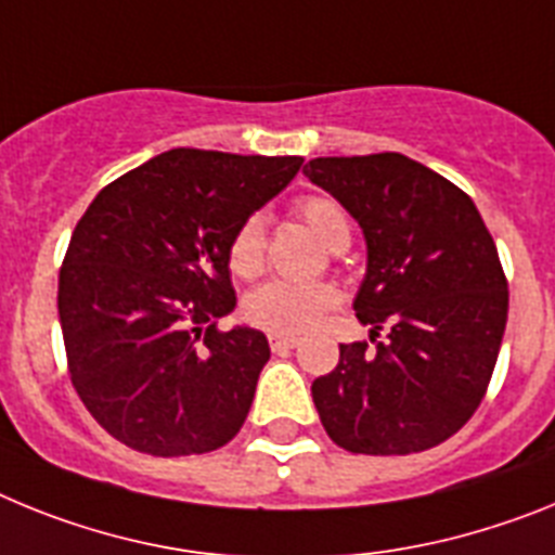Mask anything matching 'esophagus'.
<instances>
[{
    "instance_id": "esophagus-1",
    "label": "esophagus",
    "mask_w": 555,
    "mask_h": 555,
    "mask_svg": "<svg viewBox=\"0 0 555 555\" xmlns=\"http://www.w3.org/2000/svg\"><path fill=\"white\" fill-rule=\"evenodd\" d=\"M268 344H271L273 351H287L293 349V346H298V337L276 335V332H273V335H268Z\"/></svg>"
}]
</instances>
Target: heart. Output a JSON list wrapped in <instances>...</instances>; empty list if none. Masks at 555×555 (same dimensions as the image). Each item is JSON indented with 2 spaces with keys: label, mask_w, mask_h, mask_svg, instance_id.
<instances>
[{
  "label": "heart",
  "mask_w": 555,
  "mask_h": 555,
  "mask_svg": "<svg viewBox=\"0 0 555 555\" xmlns=\"http://www.w3.org/2000/svg\"><path fill=\"white\" fill-rule=\"evenodd\" d=\"M293 211L305 220L318 237L330 248L340 250L349 245L351 223L344 206L330 195H301L293 204ZM264 248H268V231L262 215H248L234 229L229 240V268L237 276L254 279L264 268ZM337 301L335 287L330 284H305L273 279L259 291L245 298V318L259 330L276 332V335H296L315 324L318 318L332 310Z\"/></svg>",
  "instance_id": "b5f03b06"
}]
</instances>
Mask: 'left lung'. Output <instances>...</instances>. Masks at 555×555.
I'll return each instance as SVG.
<instances>
[{"label":"left lung","instance_id":"1","mask_svg":"<svg viewBox=\"0 0 555 555\" xmlns=\"http://www.w3.org/2000/svg\"><path fill=\"white\" fill-rule=\"evenodd\" d=\"M305 176L369 245L354 312L374 351L340 344L335 369L312 383L321 424L349 452L430 450L478 411L498 363L508 318L498 245L464 190L402 153L312 158Z\"/></svg>","mask_w":555,"mask_h":555}]
</instances>
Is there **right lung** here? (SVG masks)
<instances>
[{"mask_svg": "<svg viewBox=\"0 0 555 555\" xmlns=\"http://www.w3.org/2000/svg\"><path fill=\"white\" fill-rule=\"evenodd\" d=\"M301 162L176 147L103 186L77 220L57 276L66 363L125 447L204 455L240 433L271 346L250 326L218 330L237 305L229 240Z\"/></svg>", "mask_w": 555, "mask_h": 555, "instance_id": "right-lung-1", "label": "right lung"}]
</instances>
